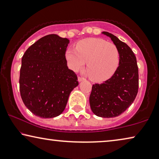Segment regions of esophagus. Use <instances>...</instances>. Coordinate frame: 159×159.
<instances>
[{"instance_id": "1", "label": "esophagus", "mask_w": 159, "mask_h": 159, "mask_svg": "<svg viewBox=\"0 0 159 159\" xmlns=\"http://www.w3.org/2000/svg\"><path fill=\"white\" fill-rule=\"evenodd\" d=\"M78 80H79V81L80 82V81H83V80H85V78L82 77V76H79V78H78Z\"/></svg>"}]
</instances>
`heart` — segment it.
I'll list each match as a JSON object with an SVG mask.
<instances>
[{"label": "heart", "instance_id": "b5f03b06", "mask_svg": "<svg viewBox=\"0 0 159 159\" xmlns=\"http://www.w3.org/2000/svg\"><path fill=\"white\" fill-rule=\"evenodd\" d=\"M66 59L70 69L79 71L87 62L86 73L92 80L103 82L114 75L119 65V52L111 43L97 38L78 42L75 48H68Z\"/></svg>", "mask_w": 159, "mask_h": 159}]
</instances>
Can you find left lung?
I'll return each instance as SVG.
<instances>
[{
  "label": "left lung",
  "instance_id": "obj_1",
  "mask_svg": "<svg viewBox=\"0 0 159 159\" xmlns=\"http://www.w3.org/2000/svg\"><path fill=\"white\" fill-rule=\"evenodd\" d=\"M119 52V65L114 75L103 84H93L89 102L97 116L113 118L121 114L131 105L139 90V68L131 48L108 32Z\"/></svg>",
  "mask_w": 159,
  "mask_h": 159
}]
</instances>
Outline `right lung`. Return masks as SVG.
Returning a JSON list of instances; mask_svg holds the SVG:
<instances>
[{"label":"right lung","instance_id":"1","mask_svg":"<svg viewBox=\"0 0 159 159\" xmlns=\"http://www.w3.org/2000/svg\"><path fill=\"white\" fill-rule=\"evenodd\" d=\"M69 40L56 34L40 39L22 57L20 93L23 103L43 118L58 116L64 111L70 92L79 85L68 69L66 51Z\"/></svg>","mask_w":159,"mask_h":159}]
</instances>
